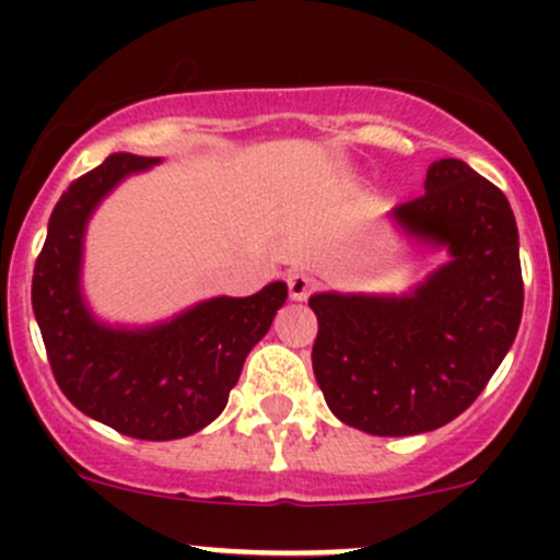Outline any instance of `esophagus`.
Masks as SVG:
<instances>
[{"instance_id": "34e87169", "label": "esophagus", "mask_w": 560, "mask_h": 560, "mask_svg": "<svg viewBox=\"0 0 560 560\" xmlns=\"http://www.w3.org/2000/svg\"><path fill=\"white\" fill-rule=\"evenodd\" d=\"M287 287H290V298L292 301H306L308 295L316 290V279L306 270H292L287 276Z\"/></svg>"}]
</instances>
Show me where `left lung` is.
<instances>
[{
    "instance_id": "1",
    "label": "left lung",
    "mask_w": 560,
    "mask_h": 560,
    "mask_svg": "<svg viewBox=\"0 0 560 560\" xmlns=\"http://www.w3.org/2000/svg\"><path fill=\"white\" fill-rule=\"evenodd\" d=\"M389 217L450 259L409 295H312V365L338 420L415 436L463 415L510 352L523 316L521 244L504 191L460 160L433 162L425 195Z\"/></svg>"
}]
</instances>
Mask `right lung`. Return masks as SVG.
I'll return each instance as SVG.
<instances>
[{"label": "right lung", "instance_id": "add662e5", "mask_svg": "<svg viewBox=\"0 0 560 560\" xmlns=\"http://www.w3.org/2000/svg\"><path fill=\"white\" fill-rule=\"evenodd\" d=\"M156 162L110 154L67 186L35 262L32 308L56 385L72 406L124 436L171 442L222 415L246 354L284 306L287 284L273 281L248 298H211L138 330L94 319L81 295L86 222L118 180Z\"/></svg>", "mask_w": 560, "mask_h": 560}]
</instances>
